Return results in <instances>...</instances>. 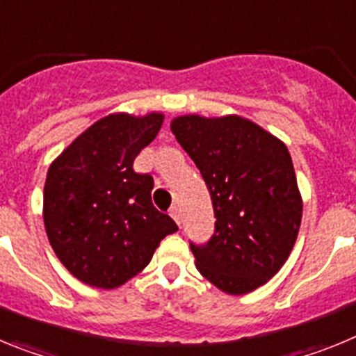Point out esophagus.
<instances>
[{"label": "esophagus", "instance_id": "obj_1", "mask_svg": "<svg viewBox=\"0 0 356 356\" xmlns=\"http://www.w3.org/2000/svg\"><path fill=\"white\" fill-rule=\"evenodd\" d=\"M169 213H171V217L176 221V225H180L181 222V212L178 207H171V210H169Z\"/></svg>", "mask_w": 356, "mask_h": 356}]
</instances>
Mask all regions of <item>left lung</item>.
I'll return each instance as SVG.
<instances>
[{"instance_id": "left-lung-1", "label": "left lung", "mask_w": 356, "mask_h": 356, "mask_svg": "<svg viewBox=\"0 0 356 356\" xmlns=\"http://www.w3.org/2000/svg\"><path fill=\"white\" fill-rule=\"evenodd\" d=\"M171 131L200 169L216 213L212 238L191 244L197 271L226 294L267 284L289 259L303 216L287 146L241 115H180Z\"/></svg>"}]
</instances>
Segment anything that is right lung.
Segmentation results:
<instances>
[{
	"mask_svg": "<svg viewBox=\"0 0 356 356\" xmlns=\"http://www.w3.org/2000/svg\"><path fill=\"white\" fill-rule=\"evenodd\" d=\"M162 122L160 112L105 115L49 165L42 209L49 244L65 269L90 287L127 284L178 229L153 207V178L134 171L135 156Z\"/></svg>",
	"mask_w": 356,
	"mask_h": 356,
	"instance_id": "add662e5",
	"label": "right lung"
}]
</instances>
